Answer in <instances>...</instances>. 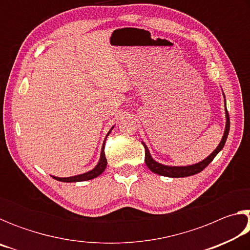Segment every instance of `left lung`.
I'll use <instances>...</instances> for the list:
<instances>
[{"label": "left lung", "instance_id": "left-lung-1", "mask_svg": "<svg viewBox=\"0 0 250 250\" xmlns=\"http://www.w3.org/2000/svg\"><path fill=\"white\" fill-rule=\"evenodd\" d=\"M224 95V92H223ZM224 98H225V96H224ZM224 103H225V116H226V125H225V130H224V134H223V138L221 142H219V145L217 146L216 149H215L211 153L207 156L206 159L202 160L201 162L195 163V164H191V166H183V167H176V166H166V164H162V163H159L158 161H155L153 158H152V155L150 153L149 149H147V146L145 142H142L143 146H145V151H146V167L150 168V170L156 173V174L159 175H162V176H167V177H186V176H191L194 174H197V173L202 172L204 168L208 166V164L213 161V159L216 156L219 152L222 151V149L225 146V142L227 140V135L228 132H229V116H228V111H227V108H226V100L224 99Z\"/></svg>", "mask_w": 250, "mask_h": 250}]
</instances>
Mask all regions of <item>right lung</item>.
<instances>
[{"mask_svg":"<svg viewBox=\"0 0 250 250\" xmlns=\"http://www.w3.org/2000/svg\"><path fill=\"white\" fill-rule=\"evenodd\" d=\"M115 128V125L112 126L111 129L109 130V132L105 135V139H107L108 135L111 132V130ZM105 139L103 143V147H101V153H100V159L98 161V163H97V166L92 168V170L88 171L86 173H83V174H78V175H75V176H69V177H57V176H53L55 180L57 181H61V182H66V183H71V182H83V181H88V180H92L95 179V177L99 176L101 173H103L105 167H107V159H105V155H104V142H105Z\"/></svg>","mask_w":250,"mask_h":250,"instance_id":"1","label":"right lung"}]
</instances>
